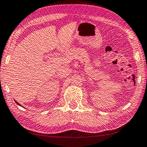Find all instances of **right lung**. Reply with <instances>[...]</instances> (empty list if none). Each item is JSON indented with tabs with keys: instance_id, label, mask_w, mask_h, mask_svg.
I'll list each match as a JSON object with an SVG mask.
<instances>
[{
	"instance_id": "right-lung-1",
	"label": "right lung",
	"mask_w": 147,
	"mask_h": 147,
	"mask_svg": "<svg viewBox=\"0 0 147 147\" xmlns=\"http://www.w3.org/2000/svg\"><path fill=\"white\" fill-rule=\"evenodd\" d=\"M14 101H15V102H16V103H17V104L18 105H20V106H22V105H20V104H19V103H18V102L16 101V100H14Z\"/></svg>"
}]
</instances>
